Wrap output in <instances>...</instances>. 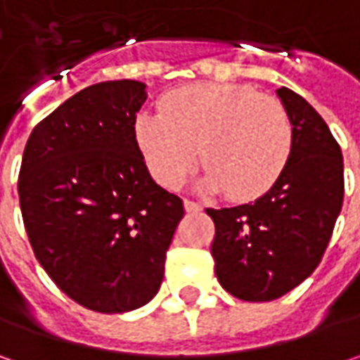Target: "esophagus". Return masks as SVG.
I'll return each instance as SVG.
<instances>
[{"instance_id": "esophagus-1", "label": "esophagus", "mask_w": 360, "mask_h": 360, "mask_svg": "<svg viewBox=\"0 0 360 360\" xmlns=\"http://www.w3.org/2000/svg\"><path fill=\"white\" fill-rule=\"evenodd\" d=\"M184 208H186V212H200V204L194 200H184Z\"/></svg>"}]
</instances>
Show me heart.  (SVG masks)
I'll return each mask as SVG.
<instances>
[{"label": "heart", "mask_w": 360, "mask_h": 360, "mask_svg": "<svg viewBox=\"0 0 360 360\" xmlns=\"http://www.w3.org/2000/svg\"><path fill=\"white\" fill-rule=\"evenodd\" d=\"M136 142L162 186H178L198 158L204 184L250 200L274 186L292 148L283 104L242 84H194L136 120Z\"/></svg>", "instance_id": "obj_1"}]
</instances>
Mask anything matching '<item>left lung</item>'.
<instances>
[{
    "label": "left lung",
    "instance_id": "8db88e82",
    "mask_svg": "<svg viewBox=\"0 0 360 360\" xmlns=\"http://www.w3.org/2000/svg\"><path fill=\"white\" fill-rule=\"evenodd\" d=\"M292 124V148L266 194L232 208H206L214 220L218 283L232 297L266 302L309 278L325 255L345 196L339 142L304 98L276 90Z\"/></svg>",
    "mask_w": 360,
    "mask_h": 360
}]
</instances>
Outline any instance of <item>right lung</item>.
I'll return each instance as SVG.
<instances>
[{
  "instance_id": "1",
  "label": "right lung",
  "mask_w": 360,
  "mask_h": 360,
  "mask_svg": "<svg viewBox=\"0 0 360 360\" xmlns=\"http://www.w3.org/2000/svg\"><path fill=\"white\" fill-rule=\"evenodd\" d=\"M144 102L142 82L94 84L35 126L21 158V218L37 262L63 295L105 314L156 297L184 216L136 142Z\"/></svg>"
}]
</instances>
